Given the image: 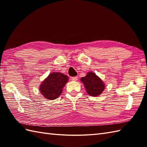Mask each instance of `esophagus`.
<instances>
[{
    "mask_svg": "<svg viewBox=\"0 0 147 147\" xmlns=\"http://www.w3.org/2000/svg\"><path fill=\"white\" fill-rule=\"evenodd\" d=\"M71 80L73 81H77L78 80V77L77 76H74V77H72Z\"/></svg>",
    "mask_w": 147,
    "mask_h": 147,
    "instance_id": "34e87169",
    "label": "esophagus"
}]
</instances>
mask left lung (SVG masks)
Listing matches in <instances>:
<instances>
[{"label":"left lung","mask_w":147,"mask_h":147,"mask_svg":"<svg viewBox=\"0 0 147 147\" xmlns=\"http://www.w3.org/2000/svg\"><path fill=\"white\" fill-rule=\"evenodd\" d=\"M81 81L83 83L88 94L90 96H98L105 88L102 81L94 73H88L86 76L82 77Z\"/></svg>","instance_id":"left-lung-1"}]
</instances>
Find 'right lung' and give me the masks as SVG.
I'll return each mask as SVG.
<instances>
[{"instance_id":"right-lung-1","label":"right lung","mask_w":147,"mask_h":147,"mask_svg":"<svg viewBox=\"0 0 147 147\" xmlns=\"http://www.w3.org/2000/svg\"><path fill=\"white\" fill-rule=\"evenodd\" d=\"M68 79V77L62 73L58 72L51 73L40 85V92L49 100L57 98L62 93V88Z\"/></svg>"}]
</instances>
